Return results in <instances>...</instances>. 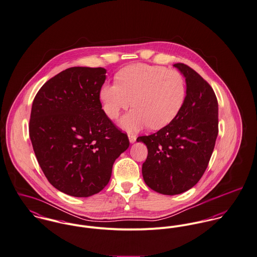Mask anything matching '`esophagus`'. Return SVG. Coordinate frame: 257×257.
I'll use <instances>...</instances> for the list:
<instances>
[{"instance_id":"esophagus-1","label":"esophagus","mask_w":257,"mask_h":257,"mask_svg":"<svg viewBox=\"0 0 257 257\" xmlns=\"http://www.w3.org/2000/svg\"><path fill=\"white\" fill-rule=\"evenodd\" d=\"M128 137H129V141L131 143L135 142V141H136V139H137L136 135H134V134H129V135H128Z\"/></svg>"}]
</instances>
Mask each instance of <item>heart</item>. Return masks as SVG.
<instances>
[{"label":"heart","instance_id":"heart-1","mask_svg":"<svg viewBox=\"0 0 257 257\" xmlns=\"http://www.w3.org/2000/svg\"><path fill=\"white\" fill-rule=\"evenodd\" d=\"M116 80L101 86L99 97L104 112L112 119L131 104L135 106L121 120L128 130L147 125L153 129L165 127L178 114L185 99L182 74L163 66L129 65L118 72Z\"/></svg>","mask_w":257,"mask_h":257}]
</instances>
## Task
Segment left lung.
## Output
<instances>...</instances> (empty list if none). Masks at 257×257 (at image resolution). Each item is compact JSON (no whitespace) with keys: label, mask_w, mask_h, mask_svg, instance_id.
Segmentation results:
<instances>
[{"label":"left lung","mask_w":257,"mask_h":257,"mask_svg":"<svg viewBox=\"0 0 257 257\" xmlns=\"http://www.w3.org/2000/svg\"><path fill=\"white\" fill-rule=\"evenodd\" d=\"M173 66L185 77L183 105L170 124L137 138L148 148L144 180L151 189L165 195L185 192L199 181L219 132L218 100L212 86L189 66Z\"/></svg>","instance_id":"obj_1"}]
</instances>
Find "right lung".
I'll use <instances>...</instances> for the list:
<instances>
[{"label":"right lung","mask_w":257,"mask_h":257,"mask_svg":"<svg viewBox=\"0 0 257 257\" xmlns=\"http://www.w3.org/2000/svg\"><path fill=\"white\" fill-rule=\"evenodd\" d=\"M104 68L72 67L36 93L29 137L48 181L61 192L88 197L108 183L115 160L129 139L102 109Z\"/></svg>","instance_id":"right-lung-1"}]
</instances>
